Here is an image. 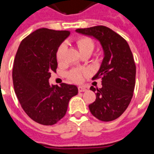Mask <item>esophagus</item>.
<instances>
[{
  "instance_id": "1",
  "label": "esophagus",
  "mask_w": 154,
  "mask_h": 154,
  "mask_svg": "<svg viewBox=\"0 0 154 154\" xmlns=\"http://www.w3.org/2000/svg\"><path fill=\"white\" fill-rule=\"evenodd\" d=\"M87 91V88H85L83 87H78V91L79 92H83V91Z\"/></svg>"
}]
</instances>
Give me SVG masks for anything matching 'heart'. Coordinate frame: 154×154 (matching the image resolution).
<instances>
[{"label":"heart","instance_id":"1","mask_svg":"<svg viewBox=\"0 0 154 154\" xmlns=\"http://www.w3.org/2000/svg\"><path fill=\"white\" fill-rule=\"evenodd\" d=\"M75 41L82 55L84 54H91L93 53L96 45H95L94 41L91 38L86 37V36H81L76 38ZM64 50H65L64 44H61L60 46L57 48V52H56V58L58 63H61L63 62ZM84 73L85 72L83 71L79 70V69H72L68 73V77L70 80L73 81L75 82H81L83 78Z\"/></svg>","mask_w":154,"mask_h":154}]
</instances>
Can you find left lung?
<instances>
[{
    "label": "left lung",
    "instance_id": "1",
    "mask_svg": "<svg viewBox=\"0 0 154 154\" xmlns=\"http://www.w3.org/2000/svg\"><path fill=\"white\" fill-rule=\"evenodd\" d=\"M76 31L96 38L103 48L102 63L92 78H101L102 87H91L97 98L89 109L97 119L112 121L125 111L133 97L136 66L132 52L125 39L106 26L97 25Z\"/></svg>",
    "mask_w": 154,
    "mask_h": 154
}]
</instances>
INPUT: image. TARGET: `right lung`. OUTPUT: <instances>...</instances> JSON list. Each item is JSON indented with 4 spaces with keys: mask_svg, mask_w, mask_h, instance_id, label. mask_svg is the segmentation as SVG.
<instances>
[{
    "mask_svg": "<svg viewBox=\"0 0 154 154\" xmlns=\"http://www.w3.org/2000/svg\"><path fill=\"white\" fill-rule=\"evenodd\" d=\"M69 35L67 30L38 29L21 41L15 54V92L27 116L40 125H53L63 118L69 100L78 93L74 85L48 82L57 67V48Z\"/></svg>",
    "mask_w": 154,
    "mask_h": 154,
    "instance_id": "obj_1",
    "label": "right lung"
}]
</instances>
